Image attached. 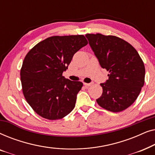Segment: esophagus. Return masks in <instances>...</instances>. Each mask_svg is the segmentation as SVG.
<instances>
[{
	"label": "esophagus",
	"mask_w": 155,
	"mask_h": 155,
	"mask_svg": "<svg viewBox=\"0 0 155 155\" xmlns=\"http://www.w3.org/2000/svg\"><path fill=\"white\" fill-rule=\"evenodd\" d=\"M83 84H84V85L86 87H90V86L92 85V83H85V82H84Z\"/></svg>",
	"instance_id": "obj_1"
}]
</instances>
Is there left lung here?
I'll list each match as a JSON object with an SVG mask.
<instances>
[{
    "label": "left lung",
    "instance_id": "8db88e82",
    "mask_svg": "<svg viewBox=\"0 0 155 155\" xmlns=\"http://www.w3.org/2000/svg\"><path fill=\"white\" fill-rule=\"evenodd\" d=\"M94 55L109 79L101 83L103 92L97 99L101 107L120 112L130 107L138 97L145 82L143 61L132 45L115 36L87 34Z\"/></svg>",
    "mask_w": 155,
    "mask_h": 155
}]
</instances>
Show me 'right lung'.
<instances>
[{
	"label": "right lung",
	"instance_id": "1",
	"mask_svg": "<svg viewBox=\"0 0 155 155\" xmlns=\"http://www.w3.org/2000/svg\"><path fill=\"white\" fill-rule=\"evenodd\" d=\"M87 44L83 35L54 36L27 53L20 70L22 92L40 116L61 119L73 111L83 84L66 79L62 74L74 54Z\"/></svg>",
	"mask_w": 155,
	"mask_h": 155
}]
</instances>
